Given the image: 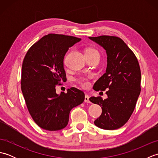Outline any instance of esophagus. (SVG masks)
I'll return each instance as SVG.
<instances>
[{"mask_svg": "<svg viewBox=\"0 0 158 158\" xmlns=\"http://www.w3.org/2000/svg\"><path fill=\"white\" fill-rule=\"evenodd\" d=\"M89 98V96L88 94H85V100H84V101H85V102H88V103L90 102Z\"/></svg>", "mask_w": 158, "mask_h": 158, "instance_id": "1", "label": "esophagus"}]
</instances>
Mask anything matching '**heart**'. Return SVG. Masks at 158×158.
<instances>
[{
  "mask_svg": "<svg viewBox=\"0 0 158 158\" xmlns=\"http://www.w3.org/2000/svg\"><path fill=\"white\" fill-rule=\"evenodd\" d=\"M98 53V51L93 48H89L86 49L85 53ZM75 81L79 83V84L82 86L83 88H88L89 85V79L88 78H85V77H79V78L77 79Z\"/></svg>",
  "mask_w": 158,
  "mask_h": 158,
  "instance_id": "heart-1",
  "label": "heart"
}]
</instances>
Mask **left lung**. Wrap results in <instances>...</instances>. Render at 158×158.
<instances>
[{
	"label": "left lung",
	"instance_id": "left-lung-1",
	"mask_svg": "<svg viewBox=\"0 0 158 158\" xmlns=\"http://www.w3.org/2000/svg\"><path fill=\"white\" fill-rule=\"evenodd\" d=\"M89 39L106 50V73L94 85L96 91H105L108 98L91 97L92 102L102 107V114L94 124L104 130H115L125 124L135 110L140 93L141 73L136 56L122 39L102 35Z\"/></svg>",
	"mask_w": 158,
	"mask_h": 158
}]
</instances>
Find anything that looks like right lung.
Here are the masks:
<instances>
[{
  "instance_id": "right-lung-1",
  "label": "right lung",
  "mask_w": 158,
  "mask_h": 158,
  "mask_svg": "<svg viewBox=\"0 0 158 158\" xmlns=\"http://www.w3.org/2000/svg\"><path fill=\"white\" fill-rule=\"evenodd\" d=\"M80 41L72 36L49 34L31 46L23 60L22 92L29 113L43 129L64 128L70 110L84 101V93L75 88L60 95L56 92V86L66 79L63 64L66 53Z\"/></svg>"
}]
</instances>
